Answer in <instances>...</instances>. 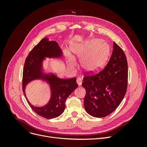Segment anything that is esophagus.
<instances>
[{
	"instance_id": "34e87169",
	"label": "esophagus",
	"mask_w": 147,
	"mask_h": 147,
	"mask_svg": "<svg viewBox=\"0 0 147 147\" xmlns=\"http://www.w3.org/2000/svg\"><path fill=\"white\" fill-rule=\"evenodd\" d=\"M77 83L78 84V86H81L82 85V79L80 78H77Z\"/></svg>"
}]
</instances>
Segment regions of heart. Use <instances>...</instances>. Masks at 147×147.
<instances>
[{
  "mask_svg": "<svg viewBox=\"0 0 147 147\" xmlns=\"http://www.w3.org/2000/svg\"><path fill=\"white\" fill-rule=\"evenodd\" d=\"M72 50L80 58L82 57L81 64L84 69L88 72H95L104 64L109 48L100 40L95 39L89 42L84 46L74 47ZM67 55L69 65L70 67H74L76 65V62L70 54Z\"/></svg>",
  "mask_w": 147,
  "mask_h": 147,
  "instance_id": "heart-1",
  "label": "heart"
}]
</instances>
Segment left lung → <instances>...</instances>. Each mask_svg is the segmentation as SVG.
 <instances>
[{
  "label": "left lung",
  "instance_id": "8db88e82",
  "mask_svg": "<svg viewBox=\"0 0 147 147\" xmlns=\"http://www.w3.org/2000/svg\"><path fill=\"white\" fill-rule=\"evenodd\" d=\"M128 68L125 54L113 42L109 63L95 75L86 74L82 86L86 90L84 107L86 112L97 118L105 117L119 106L126 94Z\"/></svg>",
  "mask_w": 147,
  "mask_h": 147
}]
</instances>
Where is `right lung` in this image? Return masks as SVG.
Wrapping results in <instances>:
<instances>
[{
    "mask_svg": "<svg viewBox=\"0 0 147 147\" xmlns=\"http://www.w3.org/2000/svg\"><path fill=\"white\" fill-rule=\"evenodd\" d=\"M63 52L56 41H49L44 38L35 46L26 57L23 74V91L29 106L40 116L47 119L59 117L64 111L67 98L78 85L76 78L61 79L52 74L42 72V62L45 57H60ZM41 79L50 84L52 96L49 103L43 107L30 104L25 96V86L34 79Z\"/></svg>",
    "mask_w": 147,
    "mask_h": 147,
    "instance_id": "add662e5",
    "label": "right lung"
}]
</instances>
